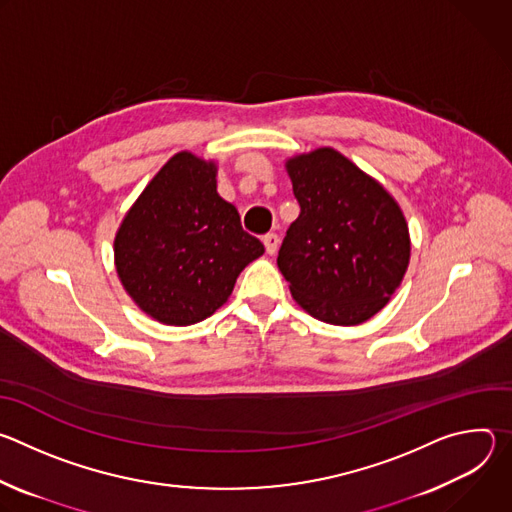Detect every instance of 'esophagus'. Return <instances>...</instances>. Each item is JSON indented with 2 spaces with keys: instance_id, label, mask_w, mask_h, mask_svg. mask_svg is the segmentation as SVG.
Segmentation results:
<instances>
[{
  "instance_id": "34e87169",
  "label": "esophagus",
  "mask_w": 512,
  "mask_h": 512,
  "mask_svg": "<svg viewBox=\"0 0 512 512\" xmlns=\"http://www.w3.org/2000/svg\"><path fill=\"white\" fill-rule=\"evenodd\" d=\"M263 245H265V251L269 255H273L277 251V247H279V235H275V233L263 235Z\"/></svg>"
}]
</instances>
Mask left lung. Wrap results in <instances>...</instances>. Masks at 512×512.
Segmentation results:
<instances>
[{
  "label": "left lung",
  "instance_id": "8db88e82",
  "mask_svg": "<svg viewBox=\"0 0 512 512\" xmlns=\"http://www.w3.org/2000/svg\"><path fill=\"white\" fill-rule=\"evenodd\" d=\"M300 202L277 267L316 320L356 326L387 306L409 265L411 241L395 198L332 148L289 158Z\"/></svg>",
  "mask_w": 512,
  "mask_h": 512
}]
</instances>
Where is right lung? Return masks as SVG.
<instances>
[{
	"mask_svg": "<svg viewBox=\"0 0 512 512\" xmlns=\"http://www.w3.org/2000/svg\"><path fill=\"white\" fill-rule=\"evenodd\" d=\"M115 267L131 300L170 326L202 322L265 253L216 192V164L180 152L145 186L115 235Z\"/></svg>",
	"mask_w": 512,
	"mask_h": 512,
	"instance_id": "obj_1",
	"label": "right lung"
}]
</instances>
